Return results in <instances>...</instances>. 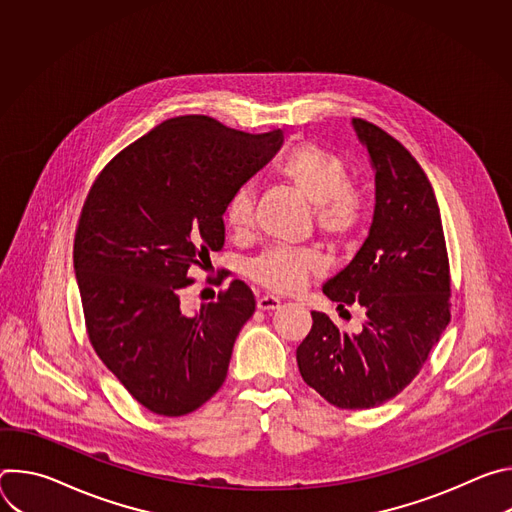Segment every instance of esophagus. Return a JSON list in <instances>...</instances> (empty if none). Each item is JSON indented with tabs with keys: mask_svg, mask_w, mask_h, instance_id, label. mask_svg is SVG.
<instances>
[{
	"mask_svg": "<svg viewBox=\"0 0 512 512\" xmlns=\"http://www.w3.org/2000/svg\"><path fill=\"white\" fill-rule=\"evenodd\" d=\"M279 300L275 298V296H261L259 300H257V308L259 310H275V308H279Z\"/></svg>",
	"mask_w": 512,
	"mask_h": 512,
	"instance_id": "34e87169",
	"label": "esophagus"
}]
</instances>
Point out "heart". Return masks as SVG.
Here are the masks:
<instances>
[{
    "mask_svg": "<svg viewBox=\"0 0 512 512\" xmlns=\"http://www.w3.org/2000/svg\"><path fill=\"white\" fill-rule=\"evenodd\" d=\"M277 176L314 204V221L332 241H346L364 218V196L350 184L344 162L316 143L291 148L275 166ZM227 227L243 235L253 227V188H237L225 204ZM324 269V259L312 249L273 247L249 265V277L279 294L298 291L308 277Z\"/></svg>",
    "mask_w": 512,
    "mask_h": 512,
    "instance_id": "heart-1",
    "label": "heart"
}]
</instances>
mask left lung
<instances>
[{"mask_svg": "<svg viewBox=\"0 0 512 512\" xmlns=\"http://www.w3.org/2000/svg\"><path fill=\"white\" fill-rule=\"evenodd\" d=\"M375 172L367 241L328 279L338 308L358 304L364 324L346 334L322 312L298 346L302 379L340 409H371L399 395L450 324V265L442 214L417 160L387 131L352 119Z\"/></svg>", "mask_w": 512, "mask_h": 512, "instance_id": "obj_1", "label": "left lung"}]
</instances>
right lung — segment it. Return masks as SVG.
Returning a JSON list of instances; mask_svg holds the SVG:
<instances>
[{"instance_id":"1","label":"right lung","mask_w":512,"mask_h":512,"mask_svg":"<svg viewBox=\"0 0 512 512\" xmlns=\"http://www.w3.org/2000/svg\"><path fill=\"white\" fill-rule=\"evenodd\" d=\"M281 143L279 129L253 135L206 115L174 117L117 154L85 200L72 259L87 332L152 413H192L227 379L253 291L233 279L194 314L182 312L180 294L190 269L223 249L231 194Z\"/></svg>"}]
</instances>
